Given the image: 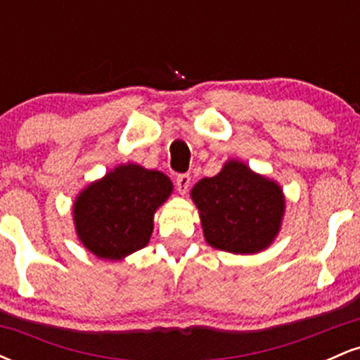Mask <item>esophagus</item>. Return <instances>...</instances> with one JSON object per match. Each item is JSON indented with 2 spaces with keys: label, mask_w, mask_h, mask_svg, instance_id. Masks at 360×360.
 <instances>
[{
  "label": "esophagus",
  "mask_w": 360,
  "mask_h": 360,
  "mask_svg": "<svg viewBox=\"0 0 360 360\" xmlns=\"http://www.w3.org/2000/svg\"><path fill=\"white\" fill-rule=\"evenodd\" d=\"M189 184H191V177H189V174H181V176H177L176 186H177V191H179L181 194L188 193Z\"/></svg>",
  "instance_id": "esophagus-1"
}]
</instances>
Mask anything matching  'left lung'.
I'll use <instances>...</instances> for the list:
<instances>
[{"instance_id":"left-lung-1","label":"left lung","mask_w":360,"mask_h":360,"mask_svg":"<svg viewBox=\"0 0 360 360\" xmlns=\"http://www.w3.org/2000/svg\"><path fill=\"white\" fill-rule=\"evenodd\" d=\"M191 200L206 243L230 254L252 255L269 249L286 213V196L278 181L238 159H229L217 176L198 181Z\"/></svg>"}]
</instances>
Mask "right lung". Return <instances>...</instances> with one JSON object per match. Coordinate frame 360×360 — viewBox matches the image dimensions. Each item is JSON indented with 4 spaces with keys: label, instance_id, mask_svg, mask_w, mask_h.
I'll use <instances>...</instances> for the list:
<instances>
[{
    "label": "right lung",
    "instance_id": "1",
    "mask_svg": "<svg viewBox=\"0 0 360 360\" xmlns=\"http://www.w3.org/2000/svg\"><path fill=\"white\" fill-rule=\"evenodd\" d=\"M172 191V181L164 172L135 162L120 164L74 200L77 240L98 259L123 260L147 245L154 214Z\"/></svg>",
    "mask_w": 360,
    "mask_h": 360
}]
</instances>
